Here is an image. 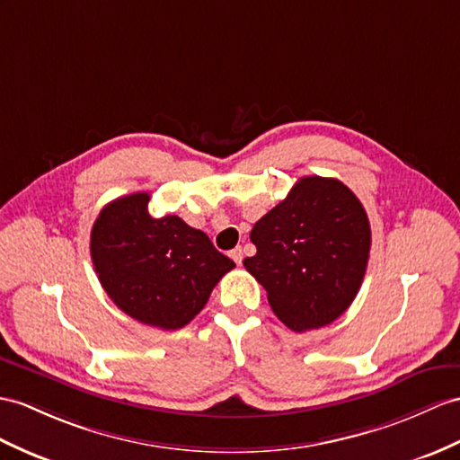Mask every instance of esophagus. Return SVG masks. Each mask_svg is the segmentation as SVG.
<instances>
[{
  "instance_id": "esophagus-1",
  "label": "esophagus",
  "mask_w": 460,
  "mask_h": 460,
  "mask_svg": "<svg viewBox=\"0 0 460 460\" xmlns=\"http://www.w3.org/2000/svg\"><path fill=\"white\" fill-rule=\"evenodd\" d=\"M230 257L234 261H236V265H240L242 263V260H243V252H242V248H234L232 252H230Z\"/></svg>"
}]
</instances>
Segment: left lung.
Masks as SVG:
<instances>
[{"mask_svg":"<svg viewBox=\"0 0 460 460\" xmlns=\"http://www.w3.org/2000/svg\"><path fill=\"white\" fill-rule=\"evenodd\" d=\"M257 253L243 267L265 290L287 328L328 326L351 306L371 252L361 200L338 179L308 175L255 222Z\"/></svg>","mask_w":460,"mask_h":460,"instance_id":"1","label":"left lung"}]
</instances>
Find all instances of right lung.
<instances>
[{"label": "right lung", "mask_w": 460, "mask_h": 460, "mask_svg": "<svg viewBox=\"0 0 460 460\" xmlns=\"http://www.w3.org/2000/svg\"><path fill=\"white\" fill-rule=\"evenodd\" d=\"M148 203V193L111 200L93 224L89 250L101 287L125 314L179 330L236 263L179 217L154 218Z\"/></svg>", "instance_id": "add662e5"}]
</instances>
